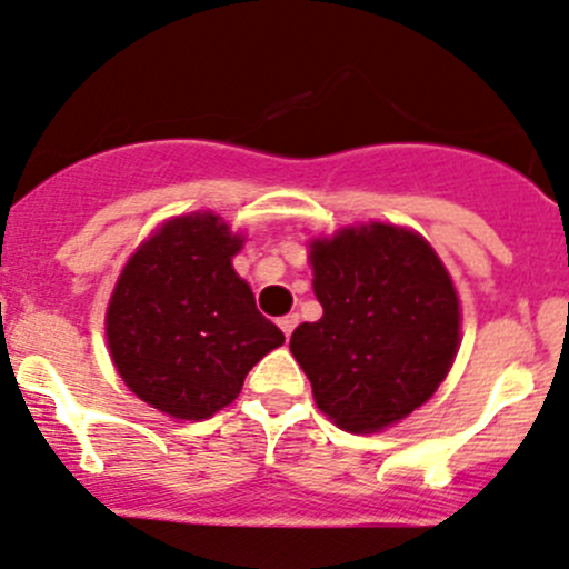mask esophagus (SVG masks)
I'll return each instance as SVG.
<instances>
[{
  "label": "esophagus",
  "instance_id": "esophagus-1",
  "mask_svg": "<svg viewBox=\"0 0 569 569\" xmlns=\"http://www.w3.org/2000/svg\"><path fill=\"white\" fill-rule=\"evenodd\" d=\"M297 321H300V317H297V313H286V317L278 319V327H280V330H283L286 338H289L291 332H295Z\"/></svg>",
  "mask_w": 569,
  "mask_h": 569
}]
</instances>
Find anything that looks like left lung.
<instances>
[{
  "instance_id": "left-lung-1",
  "label": "left lung",
  "mask_w": 569,
  "mask_h": 569,
  "mask_svg": "<svg viewBox=\"0 0 569 569\" xmlns=\"http://www.w3.org/2000/svg\"><path fill=\"white\" fill-rule=\"evenodd\" d=\"M319 321L291 332L319 410L371 435L421 407L460 349V300L423 237L386 222L311 242Z\"/></svg>"
}]
</instances>
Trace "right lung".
Segmentation results:
<instances>
[{
    "label": "right lung",
    "mask_w": 569,
    "mask_h": 569,
    "mask_svg": "<svg viewBox=\"0 0 569 569\" xmlns=\"http://www.w3.org/2000/svg\"><path fill=\"white\" fill-rule=\"evenodd\" d=\"M244 239L203 211L168 220L126 261L107 341L126 386L157 410L200 421L231 405L258 360L286 341L231 258Z\"/></svg>",
    "instance_id": "1"
}]
</instances>
